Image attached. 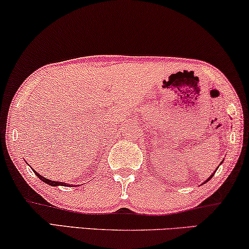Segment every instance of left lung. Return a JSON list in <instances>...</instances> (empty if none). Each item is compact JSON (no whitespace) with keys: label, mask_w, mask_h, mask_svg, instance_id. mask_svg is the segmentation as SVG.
Instances as JSON below:
<instances>
[{"label":"left lung","mask_w":249,"mask_h":249,"mask_svg":"<svg viewBox=\"0 0 249 249\" xmlns=\"http://www.w3.org/2000/svg\"><path fill=\"white\" fill-rule=\"evenodd\" d=\"M213 176H214V173H213V175H212V176H211V177H209V179H207L205 182H207V181H210V180H211V178H212V177H213ZM205 182H204V183H205Z\"/></svg>","instance_id":"left-lung-1"}]
</instances>
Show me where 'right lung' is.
<instances>
[{
  "mask_svg": "<svg viewBox=\"0 0 249 249\" xmlns=\"http://www.w3.org/2000/svg\"><path fill=\"white\" fill-rule=\"evenodd\" d=\"M34 171V170H33ZM35 172V175L38 177V178L42 180V181H44L45 183H47V185H50V186H53V187H55V186H64V187H67L68 186V183H64V182H59V181H54V180H50V179H46L45 177H43V176H40L39 173H37L36 171H34ZM69 186H71V185H69Z\"/></svg>",
  "mask_w": 249,
  "mask_h": 249,
  "instance_id": "obj_1",
  "label": "right lung"
}]
</instances>
